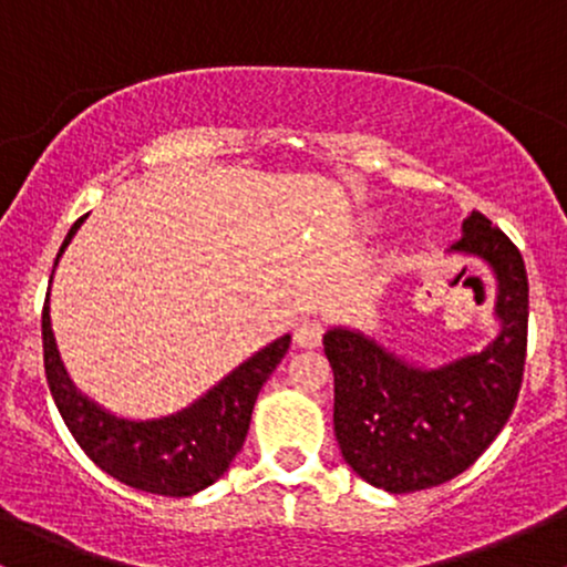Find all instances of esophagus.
<instances>
[{
  "label": "esophagus",
  "instance_id": "obj_1",
  "mask_svg": "<svg viewBox=\"0 0 567 567\" xmlns=\"http://www.w3.org/2000/svg\"><path fill=\"white\" fill-rule=\"evenodd\" d=\"M322 333H324V324L320 320H303L296 328V336L292 338H296V347L315 349V347H320Z\"/></svg>",
  "mask_w": 567,
  "mask_h": 567
}]
</instances>
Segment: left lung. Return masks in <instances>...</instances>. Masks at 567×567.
Instances as JSON below:
<instances>
[{"label":"left lung","instance_id":"left-lung-1","mask_svg":"<svg viewBox=\"0 0 567 567\" xmlns=\"http://www.w3.org/2000/svg\"><path fill=\"white\" fill-rule=\"evenodd\" d=\"M451 250L483 258L496 275L501 333L491 347L424 370L357 330L333 328L322 338L343 461L389 493L426 491L470 470L509 421L523 386L528 275L517 245L472 210Z\"/></svg>","mask_w":567,"mask_h":567}]
</instances>
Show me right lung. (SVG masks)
<instances>
[{
  "instance_id": "1",
  "label": "right lung",
  "mask_w": 567,
  "mask_h": 567,
  "mask_svg": "<svg viewBox=\"0 0 567 567\" xmlns=\"http://www.w3.org/2000/svg\"><path fill=\"white\" fill-rule=\"evenodd\" d=\"M82 220L84 216L69 229L58 258ZM42 347L44 375L58 413L90 461L135 491L184 498L205 491L229 470L247 437L258 392L288 351L290 336L256 351L194 405L154 421L116 419L76 392L50 330V296L44 298L42 309Z\"/></svg>"
}]
</instances>
